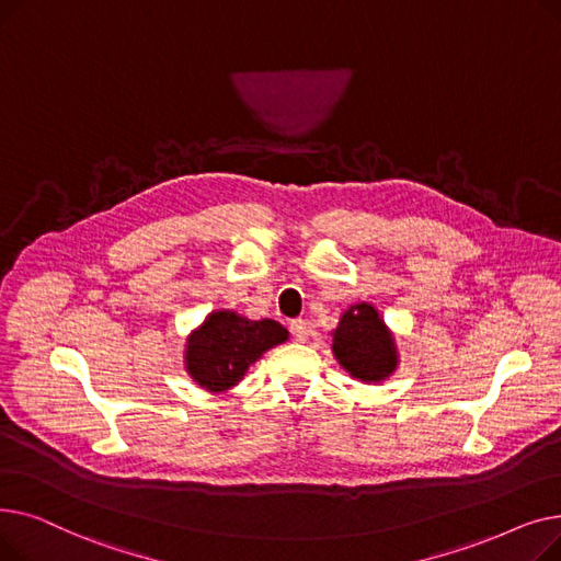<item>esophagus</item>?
I'll list each match as a JSON object with an SVG mask.
<instances>
[{
	"instance_id": "obj_1",
	"label": "esophagus",
	"mask_w": 561,
	"mask_h": 561,
	"mask_svg": "<svg viewBox=\"0 0 561 561\" xmlns=\"http://www.w3.org/2000/svg\"><path fill=\"white\" fill-rule=\"evenodd\" d=\"M290 334H293V339H296V341L305 343V341L309 339V325H307V320H302V318L293 320V322H290Z\"/></svg>"
}]
</instances>
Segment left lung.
<instances>
[{
	"instance_id": "left-lung-1",
	"label": "left lung",
	"mask_w": 561,
	"mask_h": 561,
	"mask_svg": "<svg viewBox=\"0 0 561 561\" xmlns=\"http://www.w3.org/2000/svg\"><path fill=\"white\" fill-rule=\"evenodd\" d=\"M332 350L339 364L364 381H379L396 370L393 339L379 313L366 302L343 313Z\"/></svg>"
}]
</instances>
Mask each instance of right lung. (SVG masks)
I'll return each instance as SVG.
<instances>
[{
  "mask_svg": "<svg viewBox=\"0 0 561 561\" xmlns=\"http://www.w3.org/2000/svg\"><path fill=\"white\" fill-rule=\"evenodd\" d=\"M286 336L288 332L271 318L248 320L233 311H216L188 339V373L204 389L227 391L239 385L265 350Z\"/></svg>",
  "mask_w": 561,
  "mask_h": 561,
  "instance_id": "add662e5",
  "label": "right lung"
}]
</instances>
